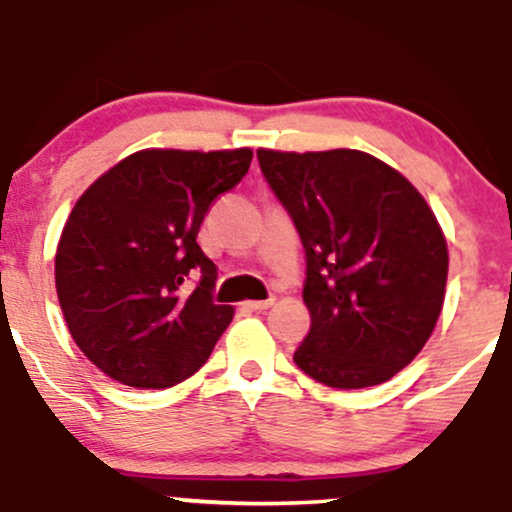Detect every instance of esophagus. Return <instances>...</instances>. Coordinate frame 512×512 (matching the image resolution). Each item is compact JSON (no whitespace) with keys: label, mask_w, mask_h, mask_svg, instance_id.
Returning <instances> with one entry per match:
<instances>
[{"label":"esophagus","mask_w":512,"mask_h":512,"mask_svg":"<svg viewBox=\"0 0 512 512\" xmlns=\"http://www.w3.org/2000/svg\"><path fill=\"white\" fill-rule=\"evenodd\" d=\"M274 301H276L274 296H272V298H264V301H248V308H250V310H260V313H262V310L272 308Z\"/></svg>","instance_id":"34e87169"}]
</instances>
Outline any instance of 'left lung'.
Instances as JSON below:
<instances>
[{
	"instance_id": "8db88e82",
	"label": "left lung",
	"mask_w": 512,
	"mask_h": 512,
	"mask_svg": "<svg viewBox=\"0 0 512 512\" xmlns=\"http://www.w3.org/2000/svg\"><path fill=\"white\" fill-rule=\"evenodd\" d=\"M305 250L310 332L293 361L337 390L414 361L443 310L448 245L411 182L356 149L257 151Z\"/></svg>"
}]
</instances>
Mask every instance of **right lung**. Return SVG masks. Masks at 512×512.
<instances>
[{"instance_id": "1", "label": "right lung", "mask_w": 512, "mask_h": 512, "mask_svg": "<svg viewBox=\"0 0 512 512\" xmlns=\"http://www.w3.org/2000/svg\"><path fill=\"white\" fill-rule=\"evenodd\" d=\"M250 161V149L137 151L74 204L57 245V298L76 346L117 383H182L233 320L231 305L214 303L216 264L197 233Z\"/></svg>"}]
</instances>
